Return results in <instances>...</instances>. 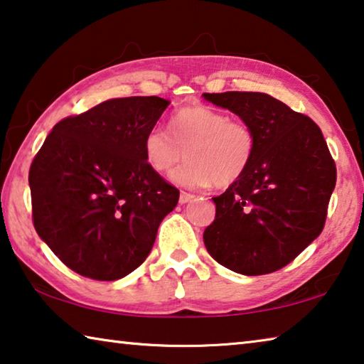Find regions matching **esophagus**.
Listing matches in <instances>:
<instances>
[{
	"label": "esophagus",
	"mask_w": 364,
	"mask_h": 364,
	"mask_svg": "<svg viewBox=\"0 0 364 364\" xmlns=\"http://www.w3.org/2000/svg\"><path fill=\"white\" fill-rule=\"evenodd\" d=\"M193 199H194V196L189 194V193H181L180 194V204H188V202H191Z\"/></svg>",
	"instance_id": "1"
}]
</instances>
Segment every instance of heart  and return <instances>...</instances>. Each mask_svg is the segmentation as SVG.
<instances>
[{
    "mask_svg": "<svg viewBox=\"0 0 364 364\" xmlns=\"http://www.w3.org/2000/svg\"><path fill=\"white\" fill-rule=\"evenodd\" d=\"M168 131L154 127L143 139V156L151 170L168 173L181 188L202 189L215 183L230 186L249 170L255 134L247 123L207 106L183 107L170 117Z\"/></svg>",
    "mask_w": 364,
    "mask_h": 364,
    "instance_id": "b5f03b06",
    "label": "heart"
}]
</instances>
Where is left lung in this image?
I'll return each instance as SVG.
<instances>
[{
	"mask_svg": "<svg viewBox=\"0 0 364 364\" xmlns=\"http://www.w3.org/2000/svg\"><path fill=\"white\" fill-rule=\"evenodd\" d=\"M252 128L249 170L223 194L204 231L207 252L245 276L278 271L321 234L336 188V164L319 127L267 93H204Z\"/></svg>",
	"mask_w": 364,
	"mask_h": 364,
	"instance_id": "obj_1",
	"label": "left lung"
}]
</instances>
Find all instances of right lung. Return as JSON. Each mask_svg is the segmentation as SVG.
I'll return each mask as SVG.
<instances>
[{
  "mask_svg": "<svg viewBox=\"0 0 364 364\" xmlns=\"http://www.w3.org/2000/svg\"><path fill=\"white\" fill-rule=\"evenodd\" d=\"M168 100L115 97L54 125L28 173L33 225L85 278H125L146 260L180 191L147 167L143 139Z\"/></svg>",
  "mask_w": 364,
  "mask_h": 364,
  "instance_id": "add662e5",
  "label": "right lung"
}]
</instances>
